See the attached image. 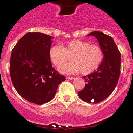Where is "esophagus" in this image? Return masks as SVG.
I'll use <instances>...</instances> for the list:
<instances>
[{
	"label": "esophagus",
	"instance_id": "obj_1",
	"mask_svg": "<svg viewBox=\"0 0 133 133\" xmlns=\"http://www.w3.org/2000/svg\"><path fill=\"white\" fill-rule=\"evenodd\" d=\"M66 79H68V80H73V79H74V77H71V76H66Z\"/></svg>",
	"mask_w": 133,
	"mask_h": 133
}]
</instances>
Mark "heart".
<instances>
[{"mask_svg": "<svg viewBox=\"0 0 133 133\" xmlns=\"http://www.w3.org/2000/svg\"><path fill=\"white\" fill-rule=\"evenodd\" d=\"M49 56L57 67L67 61L68 56L71 57L72 62L58 68L60 73L67 75L75 74L80 71L83 75L90 74L99 68L104 58L102 49L99 45L80 39L53 45L49 49Z\"/></svg>", "mask_w": 133, "mask_h": 133, "instance_id": "b5f03b06", "label": "heart"}]
</instances>
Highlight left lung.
Listing matches in <instances>:
<instances>
[{"instance_id": "8db88e82", "label": "left lung", "mask_w": 133, "mask_h": 133, "mask_svg": "<svg viewBox=\"0 0 133 133\" xmlns=\"http://www.w3.org/2000/svg\"><path fill=\"white\" fill-rule=\"evenodd\" d=\"M98 41L104 53L103 61L93 73L83 76L85 86L78 92L79 97L88 103H99L108 97L115 89L120 73L121 55L112 37L101 31L88 34Z\"/></svg>"}]
</instances>
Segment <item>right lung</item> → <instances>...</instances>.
I'll use <instances>...</instances> for the list:
<instances>
[{"mask_svg":"<svg viewBox=\"0 0 133 133\" xmlns=\"http://www.w3.org/2000/svg\"><path fill=\"white\" fill-rule=\"evenodd\" d=\"M53 37L38 32L25 34L12 50L9 72L16 91L23 98L42 105L54 98L65 78L52 67L49 51Z\"/></svg>","mask_w":133,"mask_h":133,"instance_id":"add662e5","label":"right lung"}]
</instances>
